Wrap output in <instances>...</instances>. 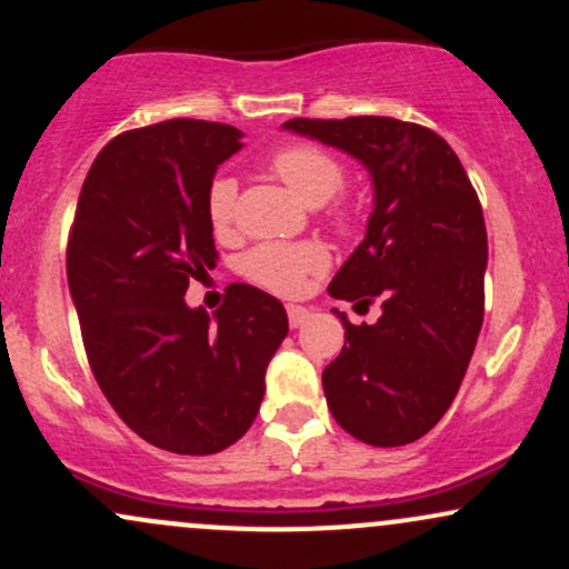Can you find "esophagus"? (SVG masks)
<instances>
[{"mask_svg":"<svg viewBox=\"0 0 569 569\" xmlns=\"http://www.w3.org/2000/svg\"><path fill=\"white\" fill-rule=\"evenodd\" d=\"M286 312H289V326H291V329H299V326H305L307 321H310V310H307V307L289 305V307H286Z\"/></svg>","mask_w":569,"mask_h":569,"instance_id":"esophagus-1","label":"esophagus"}]
</instances>
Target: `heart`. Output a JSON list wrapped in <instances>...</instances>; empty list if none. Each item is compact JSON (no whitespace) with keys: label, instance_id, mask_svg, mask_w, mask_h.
<instances>
[{"label":"heart","instance_id":"1","mask_svg":"<svg viewBox=\"0 0 569 569\" xmlns=\"http://www.w3.org/2000/svg\"><path fill=\"white\" fill-rule=\"evenodd\" d=\"M272 173L297 194L305 206L318 208L329 202L345 184V168L326 149L297 143V147L280 149L270 160ZM238 211V184L230 176H217L208 187L206 213L208 224L217 234H230ZM337 224H348L350 213L337 211ZM329 264V253L321 243H264L246 253L240 270L248 280L264 286L276 293L302 291L307 276H316Z\"/></svg>","mask_w":569,"mask_h":569}]
</instances>
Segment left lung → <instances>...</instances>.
<instances>
[{"mask_svg": "<svg viewBox=\"0 0 569 569\" xmlns=\"http://www.w3.org/2000/svg\"><path fill=\"white\" fill-rule=\"evenodd\" d=\"M283 130L350 154L369 171L367 234L329 293L382 299L377 323L345 326L323 369L335 420L371 447H403L452 407L485 321L487 227L466 168L433 130L393 117L297 120Z\"/></svg>", "mask_w": 569, "mask_h": 569, "instance_id": "8db88e82", "label": "left lung"}]
</instances>
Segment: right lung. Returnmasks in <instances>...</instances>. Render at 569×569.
Wrapping results in <instances>:
<instances>
[{"label": "right lung", "instance_id": "add662e5", "mask_svg": "<svg viewBox=\"0 0 569 569\" xmlns=\"http://www.w3.org/2000/svg\"><path fill=\"white\" fill-rule=\"evenodd\" d=\"M243 133L166 120L98 152L77 200L67 276L103 396L143 441L217 455L251 428L289 318L276 297L232 283L221 310L189 307V280L219 262L206 198Z\"/></svg>", "mask_w": 569, "mask_h": 569}]
</instances>
